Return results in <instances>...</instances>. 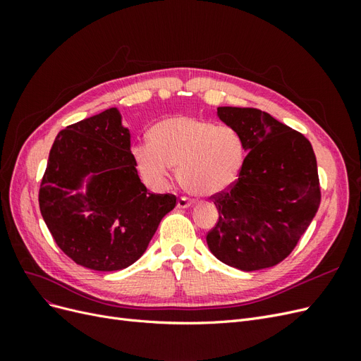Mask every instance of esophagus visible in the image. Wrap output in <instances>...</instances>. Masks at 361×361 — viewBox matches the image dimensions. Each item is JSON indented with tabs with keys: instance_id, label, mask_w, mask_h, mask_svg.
Listing matches in <instances>:
<instances>
[{
	"instance_id": "34e87169",
	"label": "esophagus",
	"mask_w": 361,
	"mask_h": 361,
	"mask_svg": "<svg viewBox=\"0 0 361 361\" xmlns=\"http://www.w3.org/2000/svg\"><path fill=\"white\" fill-rule=\"evenodd\" d=\"M192 204V200L188 199V197H180L178 200V207H180V209H185V207H188Z\"/></svg>"
}]
</instances>
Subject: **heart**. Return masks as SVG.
Segmentation results:
<instances>
[{
    "mask_svg": "<svg viewBox=\"0 0 361 361\" xmlns=\"http://www.w3.org/2000/svg\"><path fill=\"white\" fill-rule=\"evenodd\" d=\"M244 157L243 138L235 129L191 116L162 120L150 129L149 145L134 149L137 167L149 183L166 185L174 167L182 187L203 197L231 187Z\"/></svg>",
    "mask_w": 361,
    "mask_h": 361,
    "instance_id": "heart-1",
    "label": "heart"
}]
</instances>
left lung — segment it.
<instances>
[{"mask_svg":"<svg viewBox=\"0 0 361 361\" xmlns=\"http://www.w3.org/2000/svg\"><path fill=\"white\" fill-rule=\"evenodd\" d=\"M248 152L238 179L211 195L218 220L206 235L212 255L243 271L274 267L307 231L321 203L310 141L257 108L220 106Z\"/></svg>","mask_w":361,"mask_h":361,"instance_id":"obj_1","label":"left lung"}]
</instances>
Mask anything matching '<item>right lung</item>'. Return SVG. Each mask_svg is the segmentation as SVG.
<instances>
[{"instance_id":"obj_1","label":"right lung","mask_w":361,"mask_h":361,"mask_svg":"<svg viewBox=\"0 0 361 361\" xmlns=\"http://www.w3.org/2000/svg\"><path fill=\"white\" fill-rule=\"evenodd\" d=\"M129 130L117 108L59 133L39 190L54 241L75 264L118 271L145 253L176 195L149 192L140 180ZM92 173L87 192L75 191Z\"/></svg>"}]
</instances>
